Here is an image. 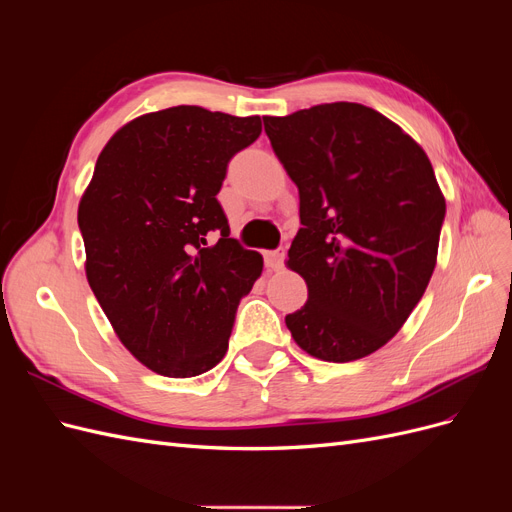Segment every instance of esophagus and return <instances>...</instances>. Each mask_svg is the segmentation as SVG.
<instances>
[{"label": "esophagus", "mask_w": 512, "mask_h": 512, "mask_svg": "<svg viewBox=\"0 0 512 512\" xmlns=\"http://www.w3.org/2000/svg\"><path fill=\"white\" fill-rule=\"evenodd\" d=\"M284 260H286V250L284 247H277L273 252L265 254V265L273 271H280L284 267Z\"/></svg>", "instance_id": "34e87169"}]
</instances>
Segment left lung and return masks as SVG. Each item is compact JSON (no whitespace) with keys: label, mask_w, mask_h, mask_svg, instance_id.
I'll use <instances>...</instances> for the list:
<instances>
[{"label":"left lung","mask_w":512,"mask_h":512,"mask_svg":"<svg viewBox=\"0 0 512 512\" xmlns=\"http://www.w3.org/2000/svg\"><path fill=\"white\" fill-rule=\"evenodd\" d=\"M299 188L288 267L307 303L286 316L294 342L329 363L382 348L436 269L444 196L425 151L374 108L333 102L262 117Z\"/></svg>","instance_id":"8db88e82"}]
</instances>
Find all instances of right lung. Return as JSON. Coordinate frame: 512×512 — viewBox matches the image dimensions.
<instances>
[{
	"label": "right lung",
	"instance_id": "right-lung-1",
	"mask_svg": "<svg viewBox=\"0 0 512 512\" xmlns=\"http://www.w3.org/2000/svg\"><path fill=\"white\" fill-rule=\"evenodd\" d=\"M260 132L258 115L173 106L126 123L96 162L79 205L87 282L121 344L156 374L218 365L262 273L218 200L228 162Z\"/></svg>",
	"mask_w": 512,
	"mask_h": 512
}]
</instances>
